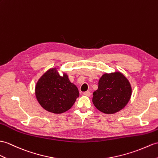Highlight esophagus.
I'll return each instance as SVG.
<instances>
[{"instance_id": "esophagus-1", "label": "esophagus", "mask_w": 158, "mask_h": 158, "mask_svg": "<svg viewBox=\"0 0 158 158\" xmlns=\"http://www.w3.org/2000/svg\"><path fill=\"white\" fill-rule=\"evenodd\" d=\"M83 94L84 96H87V97H90V96L91 95V93H90V91H86V92H84Z\"/></svg>"}]
</instances>
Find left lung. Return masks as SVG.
<instances>
[{
	"mask_svg": "<svg viewBox=\"0 0 158 158\" xmlns=\"http://www.w3.org/2000/svg\"><path fill=\"white\" fill-rule=\"evenodd\" d=\"M132 88L128 79L121 72L105 73L98 80V89L93 92L92 102L105 114H114L127 105Z\"/></svg>",
	"mask_w": 158,
	"mask_h": 158,
	"instance_id": "8db88e82",
	"label": "left lung"
}]
</instances>
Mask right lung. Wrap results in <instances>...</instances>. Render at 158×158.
Wrapping results in <instances>:
<instances>
[{
    "label": "right lung",
    "instance_id": "right-lung-1",
    "mask_svg": "<svg viewBox=\"0 0 158 158\" xmlns=\"http://www.w3.org/2000/svg\"><path fill=\"white\" fill-rule=\"evenodd\" d=\"M35 94L45 110L61 114L68 110L79 97L78 88L72 83L66 73L60 76L57 68H52L36 83Z\"/></svg>",
    "mask_w": 158,
    "mask_h": 158
}]
</instances>
